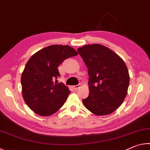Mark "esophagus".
Returning <instances> with one entry per match:
<instances>
[{
	"label": "esophagus",
	"instance_id": "obj_1",
	"mask_svg": "<svg viewBox=\"0 0 150 150\" xmlns=\"http://www.w3.org/2000/svg\"><path fill=\"white\" fill-rule=\"evenodd\" d=\"M80 87H81V84H79V85H77L73 86L72 88H73L74 90H77V89H78V88H79Z\"/></svg>",
	"mask_w": 150,
	"mask_h": 150
}]
</instances>
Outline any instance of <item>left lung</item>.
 <instances>
[{
    "label": "left lung",
    "mask_w": 150,
    "mask_h": 150,
    "mask_svg": "<svg viewBox=\"0 0 150 150\" xmlns=\"http://www.w3.org/2000/svg\"><path fill=\"white\" fill-rule=\"evenodd\" d=\"M77 52L87 65L89 94L83 103L98 116L115 111L125 98L130 82L124 61L109 48L100 44L85 45Z\"/></svg>",
    "instance_id": "obj_1"
}]
</instances>
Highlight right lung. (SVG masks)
Listing matches in <instances>:
<instances>
[{
    "instance_id": "1",
    "label": "right lung",
    "mask_w": 150,
    "mask_h": 150,
    "mask_svg": "<svg viewBox=\"0 0 150 150\" xmlns=\"http://www.w3.org/2000/svg\"><path fill=\"white\" fill-rule=\"evenodd\" d=\"M77 55L69 45H52L28 61L21 77L22 96L37 115L50 116L64 105L71 91L63 83H57L60 77L57 67L65 59Z\"/></svg>"
}]
</instances>
